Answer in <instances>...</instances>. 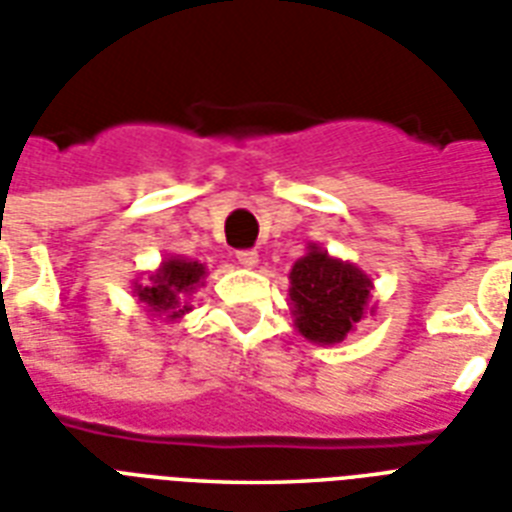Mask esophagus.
I'll return each instance as SVG.
<instances>
[{"mask_svg":"<svg viewBox=\"0 0 512 512\" xmlns=\"http://www.w3.org/2000/svg\"><path fill=\"white\" fill-rule=\"evenodd\" d=\"M236 260H239V265H244V268H255L257 252L255 249H241V252H236Z\"/></svg>","mask_w":512,"mask_h":512,"instance_id":"34e87169","label":"esophagus"}]
</instances>
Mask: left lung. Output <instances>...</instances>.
Instances as JSON below:
<instances>
[{"label":"left lung","instance_id":"obj_1","mask_svg":"<svg viewBox=\"0 0 512 512\" xmlns=\"http://www.w3.org/2000/svg\"><path fill=\"white\" fill-rule=\"evenodd\" d=\"M369 297L372 279L316 244L289 271V300L297 332L319 345L345 340L364 319Z\"/></svg>","mask_w":512,"mask_h":512}]
</instances>
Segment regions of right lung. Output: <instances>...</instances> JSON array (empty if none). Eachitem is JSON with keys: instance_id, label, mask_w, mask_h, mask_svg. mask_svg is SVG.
I'll return each mask as SVG.
<instances>
[{"instance_id": "1", "label": "right lung", "mask_w": 512, "mask_h": 512, "mask_svg": "<svg viewBox=\"0 0 512 512\" xmlns=\"http://www.w3.org/2000/svg\"><path fill=\"white\" fill-rule=\"evenodd\" d=\"M204 265L199 260L185 257H167L159 271L148 276V284L135 287V297L146 305L151 313H167V319L175 321L191 311L188 297L196 287L204 284Z\"/></svg>"}]
</instances>
